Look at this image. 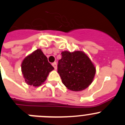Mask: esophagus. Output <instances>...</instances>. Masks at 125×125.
<instances>
[{"instance_id":"1","label":"esophagus","mask_w":125,"mask_h":125,"mask_svg":"<svg viewBox=\"0 0 125 125\" xmlns=\"http://www.w3.org/2000/svg\"><path fill=\"white\" fill-rule=\"evenodd\" d=\"M52 66H53V67H54V68L55 69H57V63L56 62H53V63H52Z\"/></svg>"}]
</instances>
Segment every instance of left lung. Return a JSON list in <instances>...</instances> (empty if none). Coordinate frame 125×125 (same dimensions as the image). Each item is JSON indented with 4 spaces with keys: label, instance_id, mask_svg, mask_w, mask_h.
Returning <instances> with one entry per match:
<instances>
[{
    "label": "left lung",
    "instance_id": "left-lung-1",
    "mask_svg": "<svg viewBox=\"0 0 125 125\" xmlns=\"http://www.w3.org/2000/svg\"><path fill=\"white\" fill-rule=\"evenodd\" d=\"M58 62L57 72L63 84L70 90L80 91L93 82L95 68L91 60L83 52L64 51Z\"/></svg>",
    "mask_w": 125,
    "mask_h": 125
}]
</instances>
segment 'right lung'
I'll return each instance as SVG.
<instances>
[{"mask_svg":"<svg viewBox=\"0 0 125 125\" xmlns=\"http://www.w3.org/2000/svg\"><path fill=\"white\" fill-rule=\"evenodd\" d=\"M53 69L41 49H37L27 56L21 64L22 73L26 83L34 87L41 85Z\"/></svg>","mask_w":125,"mask_h":125,"instance_id":"right-lung-1","label":"right lung"}]
</instances>
